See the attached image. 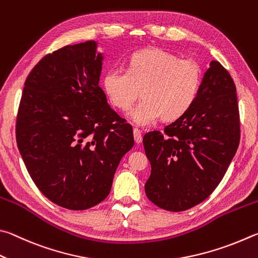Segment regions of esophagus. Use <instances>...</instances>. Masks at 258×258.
Segmentation results:
<instances>
[{"label":"esophagus","instance_id":"34e87169","mask_svg":"<svg viewBox=\"0 0 258 258\" xmlns=\"http://www.w3.org/2000/svg\"><path fill=\"white\" fill-rule=\"evenodd\" d=\"M134 138H135V142H136L137 144H141L143 141L142 132L138 128H134Z\"/></svg>","mask_w":258,"mask_h":258}]
</instances>
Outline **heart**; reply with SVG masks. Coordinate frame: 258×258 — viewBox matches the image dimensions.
Instances as JSON below:
<instances>
[{
    "label": "heart",
    "instance_id": "1",
    "mask_svg": "<svg viewBox=\"0 0 258 258\" xmlns=\"http://www.w3.org/2000/svg\"><path fill=\"white\" fill-rule=\"evenodd\" d=\"M202 80V68L196 61L148 48L133 54L126 71L108 70L104 88L120 110L132 107L143 90L144 101L129 116L137 124L147 125L161 115L165 121H174L186 114L197 101Z\"/></svg>",
    "mask_w": 258,
    "mask_h": 258
}]
</instances>
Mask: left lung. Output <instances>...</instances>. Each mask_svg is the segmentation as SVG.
<instances>
[{"instance_id": "left-lung-1", "label": "left lung", "mask_w": 258, "mask_h": 258, "mask_svg": "<svg viewBox=\"0 0 258 258\" xmlns=\"http://www.w3.org/2000/svg\"><path fill=\"white\" fill-rule=\"evenodd\" d=\"M240 142L236 85L212 61L186 114L143 138L152 172L145 192L153 204L181 212L205 201L223 179Z\"/></svg>"}]
</instances>
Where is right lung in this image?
I'll list each match as a JSON object with an SVG mask.
<instances>
[{
  "instance_id": "add662e5",
  "label": "right lung",
  "mask_w": 258,
  "mask_h": 258,
  "mask_svg": "<svg viewBox=\"0 0 258 258\" xmlns=\"http://www.w3.org/2000/svg\"><path fill=\"white\" fill-rule=\"evenodd\" d=\"M96 47L88 40L45 55L27 77L17 115L18 148L31 179L54 204L74 211L105 200L135 143L132 124L98 86Z\"/></svg>"
}]
</instances>
